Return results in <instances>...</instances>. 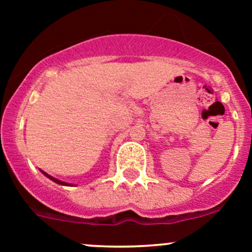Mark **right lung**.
Masks as SVG:
<instances>
[{"label": "right lung", "mask_w": 252, "mask_h": 252, "mask_svg": "<svg viewBox=\"0 0 252 252\" xmlns=\"http://www.w3.org/2000/svg\"><path fill=\"white\" fill-rule=\"evenodd\" d=\"M40 172H41L42 174L45 175V177H47L48 179H51L52 180V182H55V183H57V184H60V185H65V187H73L72 184H69V183H65V182H62V180H58V179H56V178H53L52 175H50V174H47L46 172H44V171H41V169H40Z\"/></svg>", "instance_id": "right-lung-1"}]
</instances>
